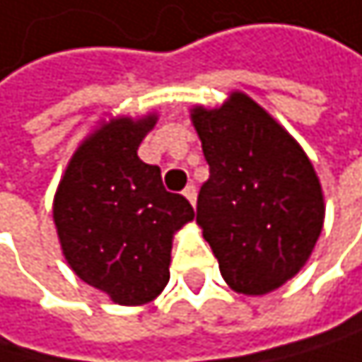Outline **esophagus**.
<instances>
[{"label": "esophagus", "instance_id": "1", "mask_svg": "<svg viewBox=\"0 0 362 362\" xmlns=\"http://www.w3.org/2000/svg\"><path fill=\"white\" fill-rule=\"evenodd\" d=\"M183 196L187 198V201H189L192 205H196V187H194V185H187V187L183 189Z\"/></svg>", "mask_w": 362, "mask_h": 362}]
</instances>
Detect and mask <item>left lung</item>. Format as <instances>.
<instances>
[{
  "label": "left lung",
  "instance_id": "8db88e82",
  "mask_svg": "<svg viewBox=\"0 0 362 362\" xmlns=\"http://www.w3.org/2000/svg\"><path fill=\"white\" fill-rule=\"evenodd\" d=\"M189 118L209 164L196 222L222 279L244 296L283 287L311 259L326 216L309 155L240 90L218 107L194 105Z\"/></svg>",
  "mask_w": 362,
  "mask_h": 362
}]
</instances>
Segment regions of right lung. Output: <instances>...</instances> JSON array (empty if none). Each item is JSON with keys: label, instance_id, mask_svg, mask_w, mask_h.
<instances>
[{"label": "right lung", "instance_id": "1", "mask_svg": "<svg viewBox=\"0 0 362 362\" xmlns=\"http://www.w3.org/2000/svg\"><path fill=\"white\" fill-rule=\"evenodd\" d=\"M157 114L112 116L90 132L53 196V224L73 272L120 306L153 302L170 281L175 233L194 220L157 166L138 157Z\"/></svg>", "mask_w": 362, "mask_h": 362}]
</instances>
